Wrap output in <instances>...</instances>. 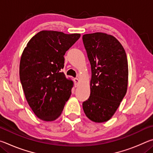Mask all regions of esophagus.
<instances>
[{
  "label": "esophagus",
  "mask_w": 153,
  "mask_h": 153,
  "mask_svg": "<svg viewBox=\"0 0 153 153\" xmlns=\"http://www.w3.org/2000/svg\"><path fill=\"white\" fill-rule=\"evenodd\" d=\"M74 83H75V86H78L79 82L78 78H74Z\"/></svg>",
  "instance_id": "1"
}]
</instances>
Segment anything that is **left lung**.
Returning a JSON list of instances; mask_svg holds the SVG:
<instances>
[{"instance_id":"obj_1","label":"left lung","mask_w":153,"mask_h":153,"mask_svg":"<svg viewBox=\"0 0 153 153\" xmlns=\"http://www.w3.org/2000/svg\"><path fill=\"white\" fill-rule=\"evenodd\" d=\"M82 40L92 71L90 95L83 102V110L92 121L105 122L112 117L126 94V53L121 43L107 33L85 34Z\"/></svg>"}]
</instances>
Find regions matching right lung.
<instances>
[{
  "mask_svg": "<svg viewBox=\"0 0 153 153\" xmlns=\"http://www.w3.org/2000/svg\"><path fill=\"white\" fill-rule=\"evenodd\" d=\"M79 37V33L41 31L31 38L23 52L20 81L28 104L40 120L57 119L70 97L73 82L61 70L65 54Z\"/></svg>",
  "mask_w": 153,
  "mask_h": 153,
  "instance_id": "1",
  "label": "right lung"
}]
</instances>
